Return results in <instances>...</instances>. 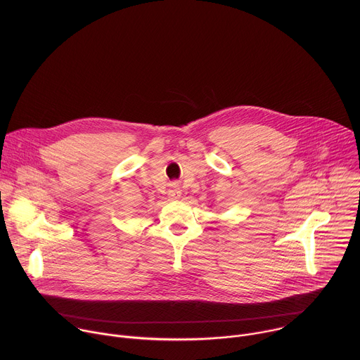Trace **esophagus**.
<instances>
[{
	"label": "esophagus",
	"mask_w": 360,
	"mask_h": 360,
	"mask_svg": "<svg viewBox=\"0 0 360 360\" xmlns=\"http://www.w3.org/2000/svg\"><path fill=\"white\" fill-rule=\"evenodd\" d=\"M181 186L178 185V184H172L171 185V188H169V191H168V195H169V198L171 199H178L179 196H181Z\"/></svg>",
	"instance_id": "1"
}]
</instances>
